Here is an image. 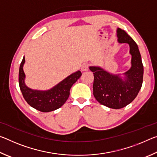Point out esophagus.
Segmentation results:
<instances>
[{"instance_id":"obj_1","label":"esophagus","mask_w":157,"mask_h":157,"mask_svg":"<svg viewBox=\"0 0 157 157\" xmlns=\"http://www.w3.org/2000/svg\"><path fill=\"white\" fill-rule=\"evenodd\" d=\"M88 68H89V65L87 64V63H84V64L81 66V71H88Z\"/></svg>"}]
</instances>
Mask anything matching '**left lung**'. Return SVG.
<instances>
[{
  "mask_svg": "<svg viewBox=\"0 0 157 157\" xmlns=\"http://www.w3.org/2000/svg\"><path fill=\"white\" fill-rule=\"evenodd\" d=\"M118 42L128 44L132 55L131 68L123 74H113L100 66H89L94 73V95L101 105L111 109H121L131 103L141 88L143 66L139 47L125 31L117 28Z\"/></svg>",
  "mask_w": 157,
  "mask_h": 157,
  "instance_id": "1",
  "label": "left lung"
}]
</instances>
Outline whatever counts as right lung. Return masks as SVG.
<instances>
[{
	"label": "right lung",
	"instance_id": "right-lung-1",
	"mask_svg": "<svg viewBox=\"0 0 157 157\" xmlns=\"http://www.w3.org/2000/svg\"><path fill=\"white\" fill-rule=\"evenodd\" d=\"M25 62L23 58L19 68L18 82L21 91L26 102L32 107L41 112H50L60 108L64 104L70 95V89L74 83L80 78V71L71 74L52 88L46 91L35 90L29 88L25 83V75L23 71V65Z\"/></svg>",
	"mask_w": 157,
	"mask_h": 157
}]
</instances>
